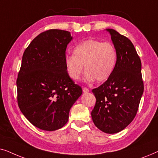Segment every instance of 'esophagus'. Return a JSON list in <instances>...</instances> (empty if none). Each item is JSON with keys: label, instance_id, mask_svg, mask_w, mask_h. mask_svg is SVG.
Masks as SVG:
<instances>
[{"label": "esophagus", "instance_id": "esophagus-1", "mask_svg": "<svg viewBox=\"0 0 158 158\" xmlns=\"http://www.w3.org/2000/svg\"><path fill=\"white\" fill-rule=\"evenodd\" d=\"M83 91L84 93H88V92H89V89H88V88H85V87H83Z\"/></svg>", "mask_w": 158, "mask_h": 158}]
</instances>
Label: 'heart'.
<instances>
[{"mask_svg":"<svg viewBox=\"0 0 158 158\" xmlns=\"http://www.w3.org/2000/svg\"><path fill=\"white\" fill-rule=\"evenodd\" d=\"M117 52L110 42L89 40L81 43L73 50V56L64 60L66 72L73 81H78L85 66V81L103 82L111 76L115 68Z\"/></svg>","mask_w":158,"mask_h":158,"instance_id":"1","label":"heart"}]
</instances>
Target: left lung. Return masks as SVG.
Masks as SVG:
<instances>
[{"mask_svg":"<svg viewBox=\"0 0 158 158\" xmlns=\"http://www.w3.org/2000/svg\"><path fill=\"white\" fill-rule=\"evenodd\" d=\"M117 52L111 76L92 90L96 98L91 111L97 128L114 134L126 128L137 114L144 91L141 60L130 40L116 30L106 29Z\"/></svg>","mask_w":158,"mask_h":158,"instance_id":"left-lung-1","label":"left lung"}]
</instances>
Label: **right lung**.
<instances>
[{
	"mask_svg": "<svg viewBox=\"0 0 158 158\" xmlns=\"http://www.w3.org/2000/svg\"><path fill=\"white\" fill-rule=\"evenodd\" d=\"M72 40L69 31L47 30L23 52L16 81L18 105L25 117L42 130L64 126L71 107L83 93L64 65L66 48Z\"/></svg>",
	"mask_w": 158,
	"mask_h": 158,
	"instance_id": "obj_1",
	"label": "right lung"
}]
</instances>
